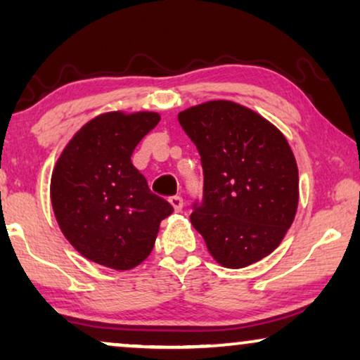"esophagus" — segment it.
Instances as JSON below:
<instances>
[{
  "instance_id": "1",
  "label": "esophagus",
  "mask_w": 360,
  "mask_h": 360,
  "mask_svg": "<svg viewBox=\"0 0 360 360\" xmlns=\"http://www.w3.org/2000/svg\"><path fill=\"white\" fill-rule=\"evenodd\" d=\"M169 203L174 206L175 211H181V208H184V198H181V196H179V195L170 196Z\"/></svg>"
}]
</instances>
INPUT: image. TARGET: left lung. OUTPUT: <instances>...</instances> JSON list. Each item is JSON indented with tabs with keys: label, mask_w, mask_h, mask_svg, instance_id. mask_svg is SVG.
<instances>
[{
	"label": "left lung",
	"mask_w": 360,
	"mask_h": 360,
	"mask_svg": "<svg viewBox=\"0 0 360 360\" xmlns=\"http://www.w3.org/2000/svg\"><path fill=\"white\" fill-rule=\"evenodd\" d=\"M179 122L203 167L190 219L210 254L240 269L274 252L298 206L297 162L282 132L233 101L188 108Z\"/></svg>",
	"instance_id": "1"
}]
</instances>
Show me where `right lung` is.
<instances>
[{
  "instance_id": "right-lung-1",
  "label": "right lung",
  "mask_w": 360,
  "mask_h": 360,
  "mask_svg": "<svg viewBox=\"0 0 360 360\" xmlns=\"http://www.w3.org/2000/svg\"><path fill=\"white\" fill-rule=\"evenodd\" d=\"M159 121L157 112H106L86 122L57 160L52 208L83 257L129 270L154 249L160 221L174 208L152 193L131 155Z\"/></svg>"
}]
</instances>
